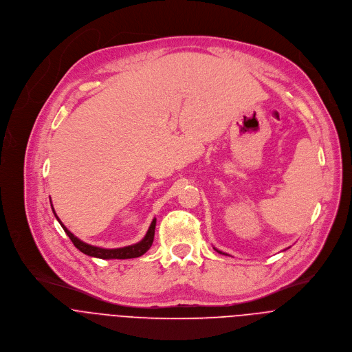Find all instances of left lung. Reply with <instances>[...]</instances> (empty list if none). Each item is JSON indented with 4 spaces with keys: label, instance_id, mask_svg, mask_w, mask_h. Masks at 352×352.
I'll return each mask as SVG.
<instances>
[{
    "label": "left lung",
    "instance_id": "left-lung-1",
    "mask_svg": "<svg viewBox=\"0 0 352 352\" xmlns=\"http://www.w3.org/2000/svg\"><path fill=\"white\" fill-rule=\"evenodd\" d=\"M215 250H217V248H215ZM217 251H218V252H221V254H223V252H222V251H219V250H217Z\"/></svg>",
    "mask_w": 352,
    "mask_h": 352
}]
</instances>
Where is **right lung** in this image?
<instances>
[{
    "label": "right lung",
    "mask_w": 352,
    "mask_h": 352,
    "mask_svg": "<svg viewBox=\"0 0 352 352\" xmlns=\"http://www.w3.org/2000/svg\"><path fill=\"white\" fill-rule=\"evenodd\" d=\"M52 206V205H51ZM52 212L55 215V218L58 219V222L60 223L62 229L65 230V233L69 236V239L72 240L74 245L82 251L83 254L86 255H90V256H94V258H100V259H130V258H137V256H142L143 254H146L150 247L153 245V241H154V234H155V225H157V219L154 218L151 225H150V229L147 232V234L144 236V239L142 241H138L133 245H127V247H122V248H101V247H96V245H90L82 240H79L75 234L70 233L63 225L62 222L59 221V218L56 217L55 210L52 208Z\"/></svg>",
    "instance_id": "1"
}]
</instances>
